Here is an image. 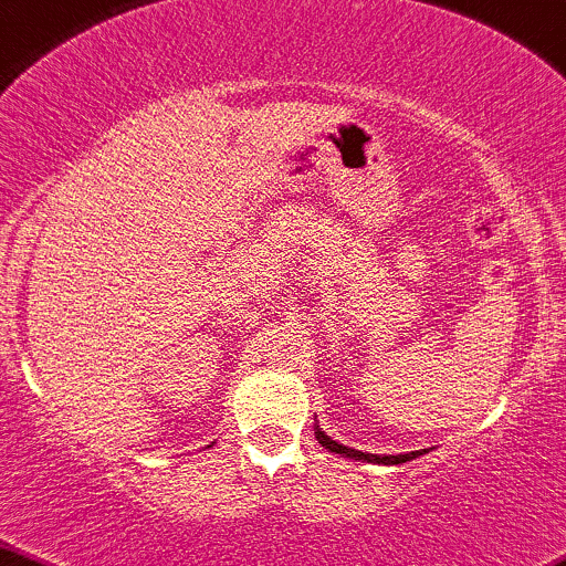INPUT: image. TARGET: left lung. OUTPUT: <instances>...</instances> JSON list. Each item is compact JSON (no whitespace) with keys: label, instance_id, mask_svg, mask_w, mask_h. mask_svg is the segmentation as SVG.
I'll use <instances>...</instances> for the list:
<instances>
[{"label":"left lung","instance_id":"obj_1","mask_svg":"<svg viewBox=\"0 0 566 566\" xmlns=\"http://www.w3.org/2000/svg\"><path fill=\"white\" fill-rule=\"evenodd\" d=\"M316 439H318V443L324 449H328V452H334V454H342V457H349V460H363V462H374V464H402V462H410V460H415V457H420L426 452H410V454H368V452H357V449H353V447H345V443H339V441H334L332 436H326L324 431H321V428L316 426Z\"/></svg>","mask_w":566,"mask_h":566}]
</instances>
